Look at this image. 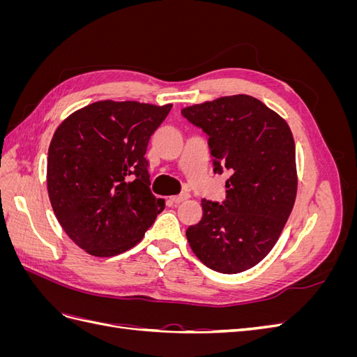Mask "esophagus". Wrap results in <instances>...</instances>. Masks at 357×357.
Returning a JSON list of instances; mask_svg holds the SVG:
<instances>
[{"instance_id":"esophagus-1","label":"esophagus","mask_w":357,"mask_h":357,"mask_svg":"<svg viewBox=\"0 0 357 357\" xmlns=\"http://www.w3.org/2000/svg\"><path fill=\"white\" fill-rule=\"evenodd\" d=\"M190 198V195L189 193H180V195H176V197H171V201L174 202V204H180V202H183V201H186V199H189Z\"/></svg>"}]
</instances>
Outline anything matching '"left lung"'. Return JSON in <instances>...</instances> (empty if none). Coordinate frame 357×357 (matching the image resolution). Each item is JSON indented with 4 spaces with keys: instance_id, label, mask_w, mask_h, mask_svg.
Instances as JSON below:
<instances>
[{
    "instance_id": "obj_1",
    "label": "left lung",
    "mask_w": 357,
    "mask_h": 357,
    "mask_svg": "<svg viewBox=\"0 0 357 357\" xmlns=\"http://www.w3.org/2000/svg\"><path fill=\"white\" fill-rule=\"evenodd\" d=\"M208 135L214 172H231L226 199H202L189 226L192 252L213 271L238 274L273 250L298 189L295 142L282 116L250 95L222 96L181 110Z\"/></svg>"
}]
</instances>
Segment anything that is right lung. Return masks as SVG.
<instances>
[{
  "label": "right lung",
  "mask_w": 357,
  "mask_h": 357,
  "mask_svg": "<svg viewBox=\"0 0 357 357\" xmlns=\"http://www.w3.org/2000/svg\"><path fill=\"white\" fill-rule=\"evenodd\" d=\"M172 104L98 101L74 112L49 146L47 192L62 229L86 253L121 255L143 240L165 201L150 192V137Z\"/></svg>",
  "instance_id": "1"
}]
</instances>
